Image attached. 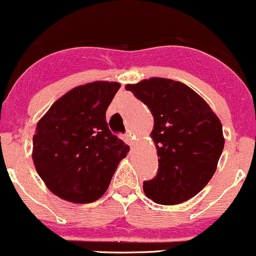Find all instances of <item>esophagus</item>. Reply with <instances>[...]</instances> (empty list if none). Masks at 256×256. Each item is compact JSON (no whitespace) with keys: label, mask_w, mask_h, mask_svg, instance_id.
Returning <instances> with one entry per match:
<instances>
[{"label":"esophagus","mask_w":256,"mask_h":256,"mask_svg":"<svg viewBox=\"0 0 256 256\" xmlns=\"http://www.w3.org/2000/svg\"><path fill=\"white\" fill-rule=\"evenodd\" d=\"M124 140L126 143H128V146H134V137L131 136V134H124Z\"/></svg>","instance_id":"obj_1"}]
</instances>
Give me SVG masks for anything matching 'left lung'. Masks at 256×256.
<instances>
[{"instance_id": "obj_1", "label": "left lung", "mask_w": 256, "mask_h": 256, "mask_svg": "<svg viewBox=\"0 0 256 256\" xmlns=\"http://www.w3.org/2000/svg\"><path fill=\"white\" fill-rule=\"evenodd\" d=\"M154 116L156 177L143 183L146 198L178 204L198 194L216 170L224 149L222 126L201 96L188 85L166 78L128 84Z\"/></svg>"}]
</instances>
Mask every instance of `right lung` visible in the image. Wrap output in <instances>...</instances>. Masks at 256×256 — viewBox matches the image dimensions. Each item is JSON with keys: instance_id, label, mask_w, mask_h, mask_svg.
<instances>
[{"instance_id": "1", "label": "right lung", "mask_w": 256, "mask_h": 256, "mask_svg": "<svg viewBox=\"0 0 256 256\" xmlns=\"http://www.w3.org/2000/svg\"><path fill=\"white\" fill-rule=\"evenodd\" d=\"M119 88L116 82L74 88L38 122L32 158L40 177L58 198L74 204L98 200L130 150L106 122Z\"/></svg>"}]
</instances>
